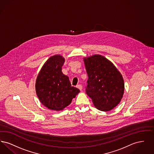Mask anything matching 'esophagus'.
<instances>
[{"label": "esophagus", "instance_id": "obj_1", "mask_svg": "<svg viewBox=\"0 0 154 154\" xmlns=\"http://www.w3.org/2000/svg\"><path fill=\"white\" fill-rule=\"evenodd\" d=\"M77 88H78V89H79L80 91H81L82 89V86L81 84H79V85H77Z\"/></svg>", "mask_w": 154, "mask_h": 154}]
</instances>
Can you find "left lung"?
Segmentation results:
<instances>
[{"instance_id":"left-lung-1","label":"left lung","mask_w":154,"mask_h":154,"mask_svg":"<svg viewBox=\"0 0 154 154\" xmlns=\"http://www.w3.org/2000/svg\"><path fill=\"white\" fill-rule=\"evenodd\" d=\"M88 74L86 94L98 110L109 111L120 103L124 93L122 74L109 60L100 55L84 58Z\"/></svg>"}]
</instances>
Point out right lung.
<instances>
[{"label": "right lung", "instance_id": "right-lung-1", "mask_svg": "<svg viewBox=\"0 0 154 154\" xmlns=\"http://www.w3.org/2000/svg\"><path fill=\"white\" fill-rule=\"evenodd\" d=\"M65 61L62 55L52 56L45 62L37 77V96L40 102L50 110H63L80 92L78 88L72 87L69 77L62 72Z\"/></svg>", "mask_w": 154, "mask_h": 154}]
</instances>
